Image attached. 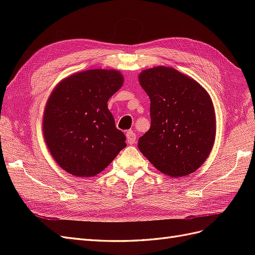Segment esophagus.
<instances>
[{
	"label": "esophagus",
	"mask_w": 255,
	"mask_h": 255,
	"mask_svg": "<svg viewBox=\"0 0 255 255\" xmlns=\"http://www.w3.org/2000/svg\"><path fill=\"white\" fill-rule=\"evenodd\" d=\"M127 139L128 144H134L136 141V134L133 132V130H128L127 132Z\"/></svg>",
	"instance_id": "34e87169"
}]
</instances>
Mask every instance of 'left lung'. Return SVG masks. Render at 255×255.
Segmentation results:
<instances>
[{"mask_svg": "<svg viewBox=\"0 0 255 255\" xmlns=\"http://www.w3.org/2000/svg\"><path fill=\"white\" fill-rule=\"evenodd\" d=\"M139 83L150 98L151 127L138 140V149L167 175L195 172L215 141L210 96L201 85L170 67L143 70Z\"/></svg>", "mask_w": 255, "mask_h": 255, "instance_id": "obj_1", "label": "left lung"}]
</instances>
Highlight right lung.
<instances>
[{"instance_id": "right-lung-1", "label": "right lung", "mask_w": 255, "mask_h": 255, "mask_svg": "<svg viewBox=\"0 0 255 255\" xmlns=\"http://www.w3.org/2000/svg\"><path fill=\"white\" fill-rule=\"evenodd\" d=\"M123 78L117 70H86L60 82L43 115V136L56 163L76 176L102 172L126 148V135L107 109Z\"/></svg>"}]
</instances>
